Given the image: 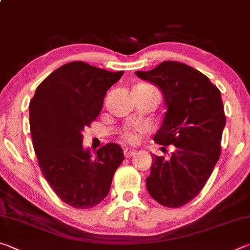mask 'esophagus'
<instances>
[{
	"mask_svg": "<svg viewBox=\"0 0 250 250\" xmlns=\"http://www.w3.org/2000/svg\"><path fill=\"white\" fill-rule=\"evenodd\" d=\"M124 153H125V158H131V156H132L133 154H135V151L134 150H131V149H125Z\"/></svg>",
	"mask_w": 250,
	"mask_h": 250,
	"instance_id": "esophagus-1",
	"label": "esophagus"
}]
</instances>
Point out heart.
<instances>
[{"label": "heart", "mask_w": 250, "mask_h": 250, "mask_svg": "<svg viewBox=\"0 0 250 250\" xmlns=\"http://www.w3.org/2000/svg\"><path fill=\"white\" fill-rule=\"evenodd\" d=\"M145 87L146 88H150V89H154L156 90L154 87L152 86H146V84H145ZM139 131H140V129H134V130H126L125 131L124 133H122V140H124L125 142L126 143H130V145H133V143H137L138 140H139Z\"/></svg>", "instance_id": "1"}]
</instances>
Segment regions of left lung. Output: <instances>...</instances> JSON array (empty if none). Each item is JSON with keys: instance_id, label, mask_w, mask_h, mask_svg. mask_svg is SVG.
<instances>
[{"instance_id": "8db88e82", "label": "left lung", "mask_w": 250, "mask_h": 250, "mask_svg": "<svg viewBox=\"0 0 250 250\" xmlns=\"http://www.w3.org/2000/svg\"><path fill=\"white\" fill-rule=\"evenodd\" d=\"M162 91L167 111L154 141L171 146L170 158L152 155L146 188L159 204L177 208L198 195L221 156L226 117L221 91L201 71L179 62H162L135 71Z\"/></svg>"}]
</instances>
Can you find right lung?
<instances>
[{
  "label": "right lung",
  "mask_w": 250,
  "mask_h": 250,
  "mask_svg": "<svg viewBox=\"0 0 250 250\" xmlns=\"http://www.w3.org/2000/svg\"><path fill=\"white\" fill-rule=\"evenodd\" d=\"M122 75L71 62L47 76L29 103V126L41 171L55 194L75 208L98 205L125 159L117 143L101 146L95 158L83 147V131L99 116L108 89Z\"/></svg>",
  "instance_id": "obj_1"
}]
</instances>
